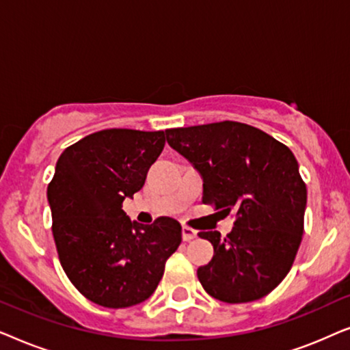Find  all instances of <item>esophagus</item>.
<instances>
[{"label":"esophagus","instance_id":"34e87169","mask_svg":"<svg viewBox=\"0 0 350 350\" xmlns=\"http://www.w3.org/2000/svg\"><path fill=\"white\" fill-rule=\"evenodd\" d=\"M181 237H183L185 242H189V241H193V239L198 237V232H196L193 228L183 226L181 228Z\"/></svg>","mask_w":350,"mask_h":350}]
</instances>
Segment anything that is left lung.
Masks as SVG:
<instances>
[{"mask_svg":"<svg viewBox=\"0 0 350 350\" xmlns=\"http://www.w3.org/2000/svg\"><path fill=\"white\" fill-rule=\"evenodd\" d=\"M165 135L202 175V202L236 215L224 239L218 231L199 232L215 252L198 269L204 290L229 304L269 295L293 266L304 232L308 191L293 152L236 121L169 129Z\"/></svg>","mask_w":350,"mask_h":350,"instance_id":"obj_1","label":"left lung"}]
</instances>
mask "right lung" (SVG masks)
Returning <instances> with one entry per match:
<instances>
[{"instance_id": "right-lung-1", "label": "right lung", "mask_w": 350, "mask_h": 350, "mask_svg": "<svg viewBox=\"0 0 350 350\" xmlns=\"http://www.w3.org/2000/svg\"><path fill=\"white\" fill-rule=\"evenodd\" d=\"M164 145V131L90 133L62 152L47 186L60 265L76 290L103 308H131L150 298L181 243L176 219L132 223L122 210Z\"/></svg>"}]
</instances>
